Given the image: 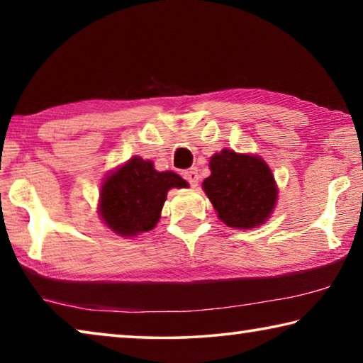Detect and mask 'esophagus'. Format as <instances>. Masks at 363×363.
<instances>
[{
    "label": "esophagus",
    "mask_w": 363,
    "mask_h": 363,
    "mask_svg": "<svg viewBox=\"0 0 363 363\" xmlns=\"http://www.w3.org/2000/svg\"><path fill=\"white\" fill-rule=\"evenodd\" d=\"M184 179H187L192 187H196L199 186V171H196V168H190L187 171H184Z\"/></svg>",
    "instance_id": "esophagus-1"
}]
</instances>
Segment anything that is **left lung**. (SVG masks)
I'll list each match as a JSON object with an SVG mask.
<instances>
[{"mask_svg": "<svg viewBox=\"0 0 363 363\" xmlns=\"http://www.w3.org/2000/svg\"><path fill=\"white\" fill-rule=\"evenodd\" d=\"M211 174L201 184L218 218L233 229H256L272 216L279 187L259 155L223 149L210 158Z\"/></svg>", "mask_w": 363, "mask_h": 363, "instance_id": "8db88e82", "label": "left lung"}]
</instances>
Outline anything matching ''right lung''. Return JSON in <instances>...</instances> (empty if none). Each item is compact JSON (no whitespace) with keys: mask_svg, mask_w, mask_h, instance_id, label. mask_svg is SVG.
Masks as SVG:
<instances>
[{"mask_svg":"<svg viewBox=\"0 0 363 363\" xmlns=\"http://www.w3.org/2000/svg\"><path fill=\"white\" fill-rule=\"evenodd\" d=\"M187 187L173 171H157L150 160L131 157L104 177L99 216L120 237H138L157 225L168 190Z\"/></svg>","mask_w":363,"mask_h":363,"instance_id":"add662e5","label":"right lung"}]
</instances>
